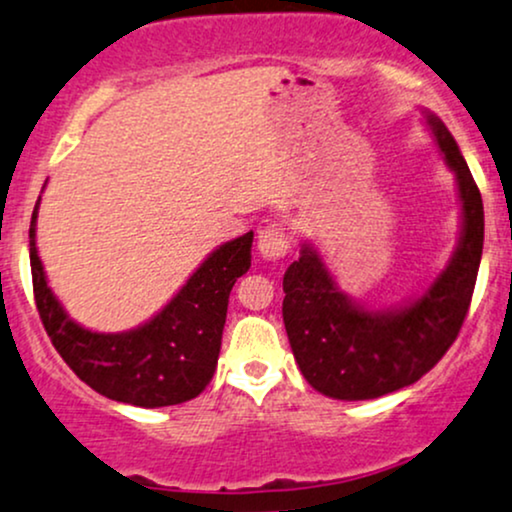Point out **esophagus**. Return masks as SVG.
I'll return each instance as SVG.
<instances>
[{
	"label": "esophagus",
	"instance_id": "1",
	"mask_svg": "<svg viewBox=\"0 0 512 512\" xmlns=\"http://www.w3.org/2000/svg\"><path fill=\"white\" fill-rule=\"evenodd\" d=\"M290 249V239H287L285 227L280 222H270L258 232V254L268 261H280Z\"/></svg>",
	"mask_w": 512,
	"mask_h": 512
}]
</instances>
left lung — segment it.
I'll list each match as a JSON object with an SVG mask.
<instances>
[{"label":"left lung","mask_w":512,"mask_h":512,"mask_svg":"<svg viewBox=\"0 0 512 512\" xmlns=\"http://www.w3.org/2000/svg\"><path fill=\"white\" fill-rule=\"evenodd\" d=\"M426 124L455 172L462 203L458 249L429 290L398 309H364L340 292L311 244L282 278V321L294 359L328 398L374 400L412 386L448 352L470 309L484 246L482 194L446 124L431 112Z\"/></svg>","instance_id":"8db88e82"}]
</instances>
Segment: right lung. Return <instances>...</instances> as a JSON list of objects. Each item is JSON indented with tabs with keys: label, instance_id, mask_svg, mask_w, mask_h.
I'll list each match as a JSON object with an SVG mask.
<instances>
[{
	"label": "right lung",
	"instance_id": "add662e5",
	"mask_svg": "<svg viewBox=\"0 0 512 512\" xmlns=\"http://www.w3.org/2000/svg\"><path fill=\"white\" fill-rule=\"evenodd\" d=\"M35 220L38 203L28 232L35 306L69 369L95 393L136 407L179 405L203 393L218 366L230 292L251 266L254 232L215 249L148 323L126 333H93L71 321L47 287Z\"/></svg>",
	"mask_w": 512,
	"mask_h": 512
}]
</instances>
